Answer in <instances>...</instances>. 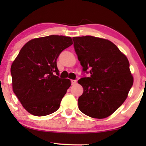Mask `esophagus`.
I'll use <instances>...</instances> for the list:
<instances>
[{
    "label": "esophagus",
    "mask_w": 146,
    "mask_h": 146,
    "mask_svg": "<svg viewBox=\"0 0 146 146\" xmlns=\"http://www.w3.org/2000/svg\"><path fill=\"white\" fill-rule=\"evenodd\" d=\"M76 82H77L76 80H71L72 85H74V84H76Z\"/></svg>",
    "instance_id": "esophagus-1"
}]
</instances>
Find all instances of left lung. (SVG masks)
Segmentation results:
<instances>
[{"label": "left lung", "instance_id": "obj_1", "mask_svg": "<svg viewBox=\"0 0 146 146\" xmlns=\"http://www.w3.org/2000/svg\"><path fill=\"white\" fill-rule=\"evenodd\" d=\"M72 39L82 72L90 74L78 81L84 89L79 110L94 118L108 117L124 102L133 85L128 60L108 40L92 36Z\"/></svg>", "mask_w": 146, "mask_h": 146}]
</instances>
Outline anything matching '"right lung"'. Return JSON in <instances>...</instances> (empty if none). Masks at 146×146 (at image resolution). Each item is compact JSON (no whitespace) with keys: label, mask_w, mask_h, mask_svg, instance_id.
Segmentation results:
<instances>
[{"label":"right lung","mask_w":146,"mask_h":146,"mask_svg":"<svg viewBox=\"0 0 146 146\" xmlns=\"http://www.w3.org/2000/svg\"><path fill=\"white\" fill-rule=\"evenodd\" d=\"M70 37L51 35L28 42L11 66L13 89L30 113L44 116L58 110L70 86L69 79L58 77L56 60L72 44Z\"/></svg>","instance_id":"1"}]
</instances>
